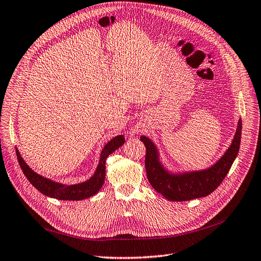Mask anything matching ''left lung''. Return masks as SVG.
Returning <instances> with one entry per match:
<instances>
[{
	"mask_svg": "<svg viewBox=\"0 0 261 261\" xmlns=\"http://www.w3.org/2000/svg\"><path fill=\"white\" fill-rule=\"evenodd\" d=\"M241 131L242 121L240 119L231 145L217 163L203 171L182 174L168 173L159 161L154 144L148 138L141 137L146 147L145 168L149 184L158 193L172 201H186L211 194L228 174L239 152Z\"/></svg>",
	"mask_w": 261,
	"mask_h": 261,
	"instance_id": "1",
	"label": "left lung"
}]
</instances>
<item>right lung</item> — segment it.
Here are the masks:
<instances>
[{"label":"right lung","instance_id":"1","mask_svg":"<svg viewBox=\"0 0 261 261\" xmlns=\"http://www.w3.org/2000/svg\"><path fill=\"white\" fill-rule=\"evenodd\" d=\"M124 143V138L122 135H117L114 139H112L101 151L99 164L97 166L94 176L90 177L85 182L66 186L62 184L54 182V181L43 178L42 176L33 172L29 165L21 158L20 152L16 149L18 162L22 172L25 175L28 180L32 184L34 188H36L40 193L53 197L60 200H81L95 195L97 192L102 187L106 178V160L108 155L118 149Z\"/></svg>","mask_w":261,"mask_h":261}]
</instances>
